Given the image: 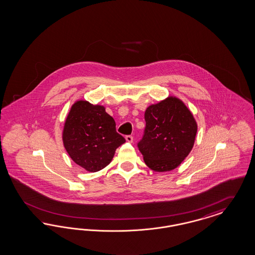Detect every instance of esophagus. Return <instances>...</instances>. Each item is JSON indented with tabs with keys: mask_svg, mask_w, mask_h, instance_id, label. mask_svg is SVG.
<instances>
[{
	"mask_svg": "<svg viewBox=\"0 0 255 255\" xmlns=\"http://www.w3.org/2000/svg\"><path fill=\"white\" fill-rule=\"evenodd\" d=\"M125 139H126L127 142H129V143H132V141H133V137H132V135H126Z\"/></svg>",
	"mask_w": 255,
	"mask_h": 255,
	"instance_id": "34e87169",
	"label": "esophagus"
}]
</instances>
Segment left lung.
I'll return each mask as SVG.
<instances>
[{"mask_svg":"<svg viewBox=\"0 0 255 255\" xmlns=\"http://www.w3.org/2000/svg\"><path fill=\"white\" fill-rule=\"evenodd\" d=\"M146 127L137 146L145 164L157 172L179 167L193 148L198 125L178 98L167 97L145 111Z\"/></svg>","mask_w":255,"mask_h":255,"instance_id":"obj_1","label":"left lung"}]
</instances>
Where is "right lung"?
Segmentation results:
<instances>
[{"instance_id":"right-lung-1","label":"right lung","mask_w":255,"mask_h":255,"mask_svg":"<svg viewBox=\"0 0 255 255\" xmlns=\"http://www.w3.org/2000/svg\"><path fill=\"white\" fill-rule=\"evenodd\" d=\"M62 139L70 158L89 172L109 165L117 148L125 142L116 131L114 119L106 113L105 106L83 100L71 106Z\"/></svg>"}]
</instances>
